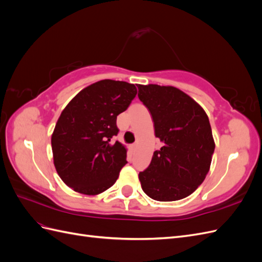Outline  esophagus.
I'll use <instances>...</instances> for the list:
<instances>
[{
    "mask_svg": "<svg viewBox=\"0 0 262 262\" xmlns=\"http://www.w3.org/2000/svg\"><path fill=\"white\" fill-rule=\"evenodd\" d=\"M137 147H138V144H137V143H134V144L132 145V148H133V149H136Z\"/></svg>",
    "mask_w": 262,
    "mask_h": 262,
    "instance_id": "esophagus-1",
    "label": "esophagus"
}]
</instances>
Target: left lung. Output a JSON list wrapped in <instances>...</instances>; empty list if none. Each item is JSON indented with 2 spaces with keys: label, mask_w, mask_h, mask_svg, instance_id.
<instances>
[{
  "label": "left lung",
  "mask_w": 262,
  "mask_h": 262,
  "mask_svg": "<svg viewBox=\"0 0 262 262\" xmlns=\"http://www.w3.org/2000/svg\"><path fill=\"white\" fill-rule=\"evenodd\" d=\"M140 100L153 118L163 146L139 173L143 191L156 201H177L191 194L210 170L215 148L208 115L173 86L138 85Z\"/></svg>",
  "instance_id": "1"
}]
</instances>
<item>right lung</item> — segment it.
<instances>
[{
    "label": "right lung",
    "mask_w": 262,
    "mask_h": 262,
    "mask_svg": "<svg viewBox=\"0 0 262 262\" xmlns=\"http://www.w3.org/2000/svg\"><path fill=\"white\" fill-rule=\"evenodd\" d=\"M134 84L102 80L85 87L61 113L51 137L53 164L74 191L96 195L112 187L126 162L117 116L136 97Z\"/></svg>",
    "instance_id": "1"
}]
</instances>
